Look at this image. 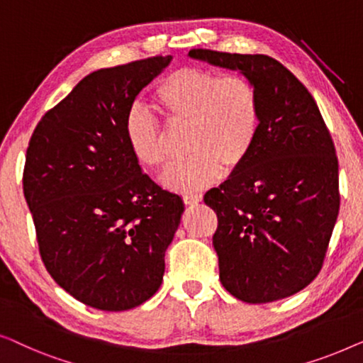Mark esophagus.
Masks as SVG:
<instances>
[{"instance_id": "1", "label": "esophagus", "mask_w": 363, "mask_h": 363, "mask_svg": "<svg viewBox=\"0 0 363 363\" xmlns=\"http://www.w3.org/2000/svg\"><path fill=\"white\" fill-rule=\"evenodd\" d=\"M182 201L186 206H196L202 201V194H186V196H182Z\"/></svg>"}]
</instances>
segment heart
<instances>
[{
  "instance_id": "heart-1",
  "label": "heart",
  "mask_w": 363,
  "mask_h": 363,
  "mask_svg": "<svg viewBox=\"0 0 363 363\" xmlns=\"http://www.w3.org/2000/svg\"><path fill=\"white\" fill-rule=\"evenodd\" d=\"M155 104L172 125H189L186 160L167 167L161 182L177 192L208 187L222 169L242 166L259 131V99L243 75L184 67L166 75L152 94ZM125 140L138 164L157 169L166 151L157 121L143 108L125 118Z\"/></svg>"
}]
</instances>
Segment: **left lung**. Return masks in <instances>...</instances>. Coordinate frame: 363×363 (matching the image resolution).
<instances>
[{"label":"left lung","mask_w":363,"mask_h":363,"mask_svg":"<svg viewBox=\"0 0 363 363\" xmlns=\"http://www.w3.org/2000/svg\"><path fill=\"white\" fill-rule=\"evenodd\" d=\"M238 70L259 99V131L247 161L203 196L217 213L212 243L220 281L250 304L304 289L323 268L339 216V162L313 95L263 54L189 50Z\"/></svg>","instance_id":"left-lung-1"}]
</instances>
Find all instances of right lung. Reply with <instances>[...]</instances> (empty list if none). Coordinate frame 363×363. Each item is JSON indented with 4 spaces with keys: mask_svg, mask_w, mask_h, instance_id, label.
Masks as SVG:
<instances>
[{
    "mask_svg": "<svg viewBox=\"0 0 363 363\" xmlns=\"http://www.w3.org/2000/svg\"><path fill=\"white\" fill-rule=\"evenodd\" d=\"M156 55L82 79L35 126L23 189L54 281L86 306L126 311L160 289L184 202L133 160L125 118L162 72Z\"/></svg>",
    "mask_w": 363,
    "mask_h": 363,
    "instance_id": "right-lung-1",
    "label": "right lung"
}]
</instances>
